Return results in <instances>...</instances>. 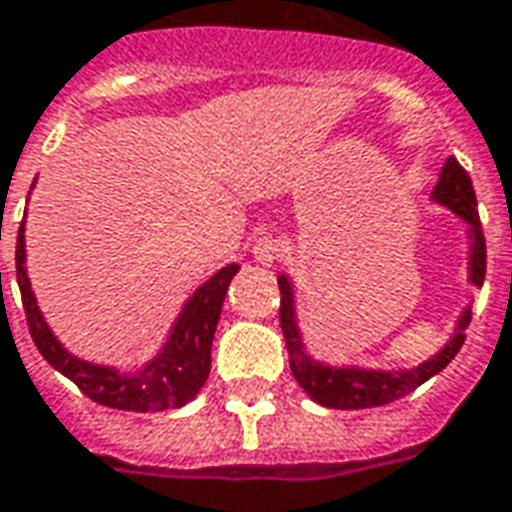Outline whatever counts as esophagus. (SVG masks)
I'll return each instance as SVG.
<instances>
[{"mask_svg":"<svg viewBox=\"0 0 512 512\" xmlns=\"http://www.w3.org/2000/svg\"><path fill=\"white\" fill-rule=\"evenodd\" d=\"M279 244L274 241V238H268V235H263L260 241H257L255 246H252V255H255V260L260 263V266H274L279 260Z\"/></svg>","mask_w":512,"mask_h":512,"instance_id":"34e87169","label":"esophagus"}]
</instances>
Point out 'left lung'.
<instances>
[{
  "mask_svg": "<svg viewBox=\"0 0 512 512\" xmlns=\"http://www.w3.org/2000/svg\"><path fill=\"white\" fill-rule=\"evenodd\" d=\"M430 200L436 205H444L447 211L455 213L466 224V244H469V255H466L469 277L466 279L474 288H483L485 238L480 216H477V200H474L472 180L452 156L444 161L439 183L430 191ZM279 290H282L279 326H282L285 345H288L290 373L315 403L326 408H343V411L345 408L386 406V403H395L400 397L411 395L417 386L441 373L455 359L463 340H466L463 332L472 321V304H466L455 318L450 340L441 345L436 354L414 367H389L386 370V367L365 365H329V362L315 359L307 348L299 323V293H296V285L288 274H279Z\"/></svg>",
  "mask_w": 512,
  "mask_h": 512,
  "instance_id": "left-lung-1",
  "label": "left lung"
}]
</instances>
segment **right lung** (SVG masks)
<instances>
[{
  "mask_svg": "<svg viewBox=\"0 0 512 512\" xmlns=\"http://www.w3.org/2000/svg\"><path fill=\"white\" fill-rule=\"evenodd\" d=\"M35 186V183H32ZM238 263L219 268L211 279H205L200 288L183 301L178 318L169 326L167 340L145 365L134 370H117L112 365H98L73 356L51 332L43 312L35 299V290L27 277V241H24V222L18 227L16 241V277L21 288V301L27 312L29 334L38 345L43 359L57 373L71 378L84 395L101 406L120 408V411H167V408L186 406L197 397L202 384L211 373V345L216 334V323L222 315L224 296L230 282L238 274ZM2 290V274H0Z\"/></svg>",
  "mask_w": 512,
  "mask_h": 512,
  "instance_id": "right-lung-1",
  "label": "right lung"
}]
</instances>
